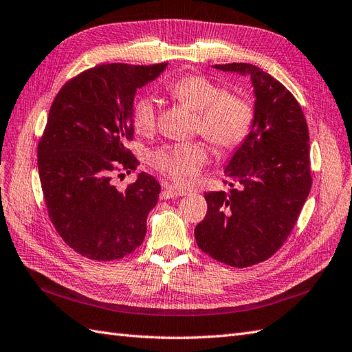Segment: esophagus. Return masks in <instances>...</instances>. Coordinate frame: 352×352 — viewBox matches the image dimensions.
I'll list each match as a JSON object with an SVG mask.
<instances>
[{"label": "esophagus", "mask_w": 352, "mask_h": 352, "mask_svg": "<svg viewBox=\"0 0 352 352\" xmlns=\"http://www.w3.org/2000/svg\"><path fill=\"white\" fill-rule=\"evenodd\" d=\"M186 191L182 188H177V186L173 185H166V196L167 197H181L185 196Z\"/></svg>", "instance_id": "34e87169"}]
</instances>
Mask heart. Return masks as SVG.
Here are the masks:
<instances>
[{
	"label": "heart",
	"mask_w": 352,
	"mask_h": 352,
	"mask_svg": "<svg viewBox=\"0 0 352 352\" xmlns=\"http://www.w3.org/2000/svg\"><path fill=\"white\" fill-rule=\"evenodd\" d=\"M168 93L179 102L196 111L194 129L215 149L229 152L247 138L254 122L250 100L238 93L226 91L209 78L190 74L168 85ZM132 124L140 134L149 135L156 128V105L151 96H140L132 104ZM209 160L206 146L200 140L166 144L151 156L152 167L181 185L196 181L200 168Z\"/></svg>",
	"instance_id": "obj_1"
}]
</instances>
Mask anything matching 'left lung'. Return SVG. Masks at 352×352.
Here are the masks:
<instances>
[{
  "label": "left lung",
  "mask_w": 352,
  "mask_h": 352,
  "mask_svg": "<svg viewBox=\"0 0 352 352\" xmlns=\"http://www.w3.org/2000/svg\"><path fill=\"white\" fill-rule=\"evenodd\" d=\"M215 69L252 78L254 122L226 166L230 191L205 194L208 212L194 235L212 259L245 268L270 259L298 220L311 188L309 128L292 93L261 67Z\"/></svg>",
  "instance_id": "left-lung-1"
}]
</instances>
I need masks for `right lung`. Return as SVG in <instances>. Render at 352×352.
<instances>
[{
    "label": "right lung",
    "instance_id": "obj_1",
    "mask_svg": "<svg viewBox=\"0 0 352 352\" xmlns=\"http://www.w3.org/2000/svg\"><path fill=\"white\" fill-rule=\"evenodd\" d=\"M166 66H95L69 80L51 105L37 146L46 209L66 244L89 259H122L146 236L161 185L140 173L119 191L113 177L138 166L126 147L134 137V96Z\"/></svg>",
    "mask_w": 352,
    "mask_h": 352
}]
</instances>
